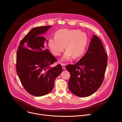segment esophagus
<instances>
[{
    "label": "esophagus",
    "instance_id": "esophagus-1",
    "mask_svg": "<svg viewBox=\"0 0 122 122\" xmlns=\"http://www.w3.org/2000/svg\"><path fill=\"white\" fill-rule=\"evenodd\" d=\"M61 65H62V68H63V69H64V70H65V69H66V65H65V64H62Z\"/></svg>",
    "mask_w": 122,
    "mask_h": 122
}]
</instances>
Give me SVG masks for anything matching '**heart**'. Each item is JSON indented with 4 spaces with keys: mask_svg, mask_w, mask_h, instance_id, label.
Masks as SVG:
<instances>
[{
    "mask_svg": "<svg viewBox=\"0 0 122 122\" xmlns=\"http://www.w3.org/2000/svg\"><path fill=\"white\" fill-rule=\"evenodd\" d=\"M86 34L79 30L60 29L56 33L55 37L50 38L48 42L51 53L59 56L66 46V50L61 58V61L68 60L73 56L79 58L84 54L88 44Z\"/></svg>",
    "mask_w": 122,
    "mask_h": 122,
    "instance_id": "obj_1",
    "label": "heart"
}]
</instances>
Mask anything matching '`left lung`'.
<instances>
[{
  "mask_svg": "<svg viewBox=\"0 0 122 122\" xmlns=\"http://www.w3.org/2000/svg\"><path fill=\"white\" fill-rule=\"evenodd\" d=\"M108 56L101 40L94 35L87 51L74 65H68L69 90L79 97H88L101 85L107 66Z\"/></svg>",
  "mask_w": 122,
  "mask_h": 122,
  "instance_id": "8db88e82",
  "label": "left lung"
}]
</instances>
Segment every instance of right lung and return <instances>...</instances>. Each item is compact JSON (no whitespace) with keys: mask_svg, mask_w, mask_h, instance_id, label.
Instances as JSON below:
<instances>
[{"mask_svg":"<svg viewBox=\"0 0 122 122\" xmlns=\"http://www.w3.org/2000/svg\"><path fill=\"white\" fill-rule=\"evenodd\" d=\"M51 26L32 28L22 39L17 51L16 71L25 90L41 97L53 90L55 81L62 72L61 65L50 66L57 61L47 49L48 41L41 35Z\"/></svg>","mask_w":122,"mask_h":122,"instance_id":"obj_1","label":"right lung"}]
</instances>
